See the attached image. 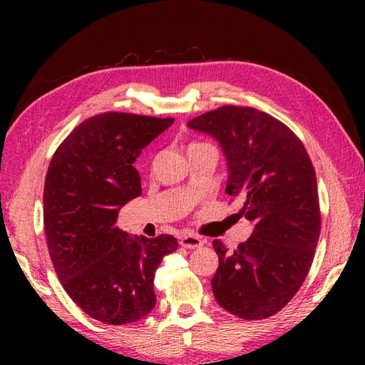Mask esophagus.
I'll list each match as a JSON object with an SVG mask.
<instances>
[{"label":"esophagus","mask_w":365,"mask_h":365,"mask_svg":"<svg viewBox=\"0 0 365 365\" xmlns=\"http://www.w3.org/2000/svg\"><path fill=\"white\" fill-rule=\"evenodd\" d=\"M180 246H183V248H188V250L201 248L202 240L195 237V235H183V237L180 238Z\"/></svg>","instance_id":"1"}]
</instances>
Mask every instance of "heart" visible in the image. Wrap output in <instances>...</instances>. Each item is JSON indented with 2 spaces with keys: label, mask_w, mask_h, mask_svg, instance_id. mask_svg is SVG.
I'll use <instances>...</instances> for the list:
<instances>
[{
  "label": "heart",
  "mask_w": 365,
  "mask_h": 365,
  "mask_svg": "<svg viewBox=\"0 0 365 365\" xmlns=\"http://www.w3.org/2000/svg\"><path fill=\"white\" fill-rule=\"evenodd\" d=\"M193 145H201V143H191V145H190V146H193Z\"/></svg>",
  "instance_id": "1"
}]
</instances>
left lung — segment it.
Instances as JSON below:
<instances>
[{"label":"left lung","instance_id":"obj_1","mask_svg":"<svg viewBox=\"0 0 365 365\" xmlns=\"http://www.w3.org/2000/svg\"><path fill=\"white\" fill-rule=\"evenodd\" d=\"M219 141L227 195L243 201L252 233L228 251L214 240V298L245 320L274 316L298 293L320 235L317 178L304 145L275 117L248 106H220L188 122Z\"/></svg>","mask_w":365,"mask_h":365}]
</instances>
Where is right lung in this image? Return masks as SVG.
I'll return each instance as SVG.
<instances>
[{
    "label": "right lung",
    "mask_w": 365,
    "mask_h": 365,
    "mask_svg": "<svg viewBox=\"0 0 365 365\" xmlns=\"http://www.w3.org/2000/svg\"><path fill=\"white\" fill-rule=\"evenodd\" d=\"M174 123L128 113H103L73 128L49 163L43 224L53 267L72 301L109 325L143 319L156 304L154 274L177 250L172 235L128 237L120 207L141 195L135 160Z\"/></svg>",
    "instance_id": "obj_1"
}]
</instances>
